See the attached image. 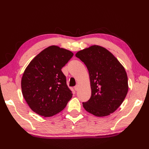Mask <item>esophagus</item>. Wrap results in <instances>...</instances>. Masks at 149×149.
I'll return each instance as SVG.
<instances>
[{"label": "esophagus", "instance_id": "1", "mask_svg": "<svg viewBox=\"0 0 149 149\" xmlns=\"http://www.w3.org/2000/svg\"><path fill=\"white\" fill-rule=\"evenodd\" d=\"M74 89L75 91H78V89H79V86H78V84H77V85H76L74 87Z\"/></svg>", "mask_w": 149, "mask_h": 149}]
</instances>
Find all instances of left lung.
Masks as SVG:
<instances>
[{"instance_id": "left-lung-1", "label": "left lung", "mask_w": 149, "mask_h": 149, "mask_svg": "<svg viewBox=\"0 0 149 149\" xmlns=\"http://www.w3.org/2000/svg\"><path fill=\"white\" fill-rule=\"evenodd\" d=\"M89 71L91 96L83 107L97 117L110 115L121 105L128 92L124 66L105 48L93 45L76 53Z\"/></svg>"}]
</instances>
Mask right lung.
<instances>
[{
  "mask_svg": "<svg viewBox=\"0 0 149 149\" xmlns=\"http://www.w3.org/2000/svg\"><path fill=\"white\" fill-rule=\"evenodd\" d=\"M73 53L52 45L30 61L22 78L23 96L30 109L44 117L59 113L73 96L61 71Z\"/></svg>",
  "mask_w": 149,
  "mask_h": 149,
  "instance_id": "1",
  "label": "right lung"
}]
</instances>
